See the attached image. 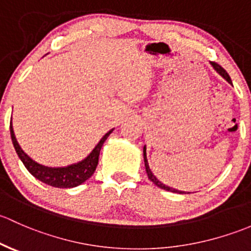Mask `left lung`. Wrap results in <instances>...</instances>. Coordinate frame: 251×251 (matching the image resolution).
Masks as SVG:
<instances>
[{
    "mask_svg": "<svg viewBox=\"0 0 251 251\" xmlns=\"http://www.w3.org/2000/svg\"><path fill=\"white\" fill-rule=\"evenodd\" d=\"M213 66H214V69L216 70V71L219 72V74L221 75L222 77H224L225 79H226L227 82H228V83H232V81H231V77H229V75L227 74V71L226 70H225L224 68H222L221 65H219L218 63H215V61H213ZM144 161H145V167H146V173H147V176H149V179L151 180L152 182L154 183V185L156 186H158L159 188H163V190H165V191H170V192H179V193H185V192H181V191H177V190H175V188H172V187H169V186H165V185H163V183H162L161 181H158V179H157L156 176H154L153 174H152V172L151 170H150V167H149V163H147V158H146V147H144Z\"/></svg>",
    "mask_w": 251,
    "mask_h": 251,
    "instance_id": "obj_1",
    "label": "left lung"
}]
</instances>
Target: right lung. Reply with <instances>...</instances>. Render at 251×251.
Here are the masks:
<instances>
[{"instance_id": "1", "label": "right lung", "mask_w": 251, "mask_h": 251, "mask_svg": "<svg viewBox=\"0 0 251 251\" xmlns=\"http://www.w3.org/2000/svg\"><path fill=\"white\" fill-rule=\"evenodd\" d=\"M10 138H12V143L14 145V149L17 151L18 156L22 159L24 163L25 168L30 172L31 175L38 179L40 181L47 183L49 186L58 188H71L76 187V186L83 183L86 180L89 179L93 174H94L95 169H97L98 162H99V154L100 150H101L102 145H104L106 139L108 138L112 130H110L104 135V138L99 141V144L95 146L92 153L83 159L82 162L77 164L69 165L66 168H48L43 167V165L36 163L32 159L25 153L22 150V147L18 144L17 139H15L14 131H13L12 122H10Z\"/></svg>"}]
</instances>
